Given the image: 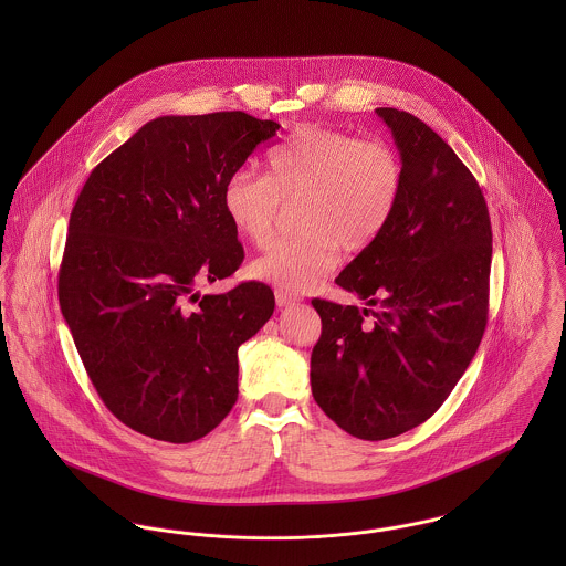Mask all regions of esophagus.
<instances>
[{"label":"esophagus","instance_id":"esophagus-1","mask_svg":"<svg viewBox=\"0 0 566 566\" xmlns=\"http://www.w3.org/2000/svg\"><path fill=\"white\" fill-rule=\"evenodd\" d=\"M274 298H276V305L279 307H290V305H296L301 301V296L292 294V292H285V290H276L274 292Z\"/></svg>","mask_w":566,"mask_h":566}]
</instances>
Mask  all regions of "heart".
<instances>
[{"label":"heart","instance_id":"heart-1","mask_svg":"<svg viewBox=\"0 0 566 566\" xmlns=\"http://www.w3.org/2000/svg\"><path fill=\"white\" fill-rule=\"evenodd\" d=\"M403 191V163L381 139L301 126L270 150L265 176L231 174L222 209L245 242L265 245L281 205L298 202L303 233L274 243L252 265L254 276L285 292H305L348 252L366 250L388 229Z\"/></svg>","mask_w":566,"mask_h":566}]
</instances>
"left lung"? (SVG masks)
<instances>
[{
    "instance_id": "left-lung-1",
    "label": "left lung",
    "mask_w": 566,
    "mask_h": 566,
    "mask_svg": "<svg viewBox=\"0 0 566 566\" xmlns=\"http://www.w3.org/2000/svg\"><path fill=\"white\" fill-rule=\"evenodd\" d=\"M403 163L399 207L381 238L335 279L377 311L314 298L323 333L312 392L361 440H386L447 401L484 337L492 231L484 193L418 117L377 108Z\"/></svg>"
}]
</instances>
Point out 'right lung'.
Returning <instances> with one entry per match:
<instances>
[{
	"label": "right lung",
	"mask_w": 566,
	"mask_h": 566,
	"mask_svg": "<svg viewBox=\"0 0 566 566\" xmlns=\"http://www.w3.org/2000/svg\"><path fill=\"white\" fill-rule=\"evenodd\" d=\"M279 128L243 111L157 117L82 187L61 312L99 399L144 436L193 442L238 401V348L270 321L274 294L259 281L198 287L242 265L222 189Z\"/></svg>",
	"instance_id": "add662e5"
}]
</instances>
